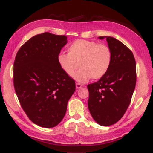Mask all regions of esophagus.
Returning a JSON list of instances; mask_svg holds the SVG:
<instances>
[{
	"mask_svg": "<svg viewBox=\"0 0 153 153\" xmlns=\"http://www.w3.org/2000/svg\"><path fill=\"white\" fill-rule=\"evenodd\" d=\"M76 86L77 89H81L82 87V84H80V83H76Z\"/></svg>",
	"mask_w": 153,
	"mask_h": 153,
	"instance_id": "obj_1",
	"label": "esophagus"
}]
</instances>
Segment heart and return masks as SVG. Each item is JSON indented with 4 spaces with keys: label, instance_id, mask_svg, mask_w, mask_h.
<instances>
[{
    "label": "heart",
    "instance_id": "b5f03b06",
    "mask_svg": "<svg viewBox=\"0 0 153 153\" xmlns=\"http://www.w3.org/2000/svg\"><path fill=\"white\" fill-rule=\"evenodd\" d=\"M68 54L60 53L58 62L68 76L73 77L79 66L81 68L75 76L79 83H85L93 77L101 78L111 66L112 54L105 44L95 41L79 39L68 47Z\"/></svg>",
    "mask_w": 153,
    "mask_h": 153
}]
</instances>
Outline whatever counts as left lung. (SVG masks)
Masks as SVG:
<instances>
[{
	"instance_id": "1",
	"label": "left lung",
	"mask_w": 153,
	"mask_h": 153,
	"mask_svg": "<svg viewBox=\"0 0 153 153\" xmlns=\"http://www.w3.org/2000/svg\"><path fill=\"white\" fill-rule=\"evenodd\" d=\"M105 38L112 51L111 66L105 76L89 84L87 89L91 114L100 126H109L122 118L130 104L136 84V63L131 50L121 41Z\"/></svg>"
}]
</instances>
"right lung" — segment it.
<instances>
[{"instance_id":"right-lung-1","label":"right lung","mask_w":153,"mask_h":153,"mask_svg":"<svg viewBox=\"0 0 153 153\" xmlns=\"http://www.w3.org/2000/svg\"><path fill=\"white\" fill-rule=\"evenodd\" d=\"M66 43V35L46 32L25 42L15 58L14 86L19 103L31 121L43 128L62 121L76 90L75 81L58 62Z\"/></svg>"}]
</instances>
